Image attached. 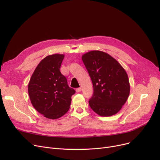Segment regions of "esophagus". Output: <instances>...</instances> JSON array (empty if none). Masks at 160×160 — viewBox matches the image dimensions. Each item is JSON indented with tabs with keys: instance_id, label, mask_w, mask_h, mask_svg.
I'll use <instances>...</instances> for the list:
<instances>
[{
	"instance_id": "obj_1",
	"label": "esophagus",
	"mask_w": 160,
	"mask_h": 160,
	"mask_svg": "<svg viewBox=\"0 0 160 160\" xmlns=\"http://www.w3.org/2000/svg\"><path fill=\"white\" fill-rule=\"evenodd\" d=\"M82 90L81 88H77L76 89V91H77V93H79V92H80Z\"/></svg>"
}]
</instances>
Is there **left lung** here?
<instances>
[{
	"label": "left lung",
	"instance_id": "8db88e82",
	"mask_svg": "<svg viewBox=\"0 0 160 160\" xmlns=\"http://www.w3.org/2000/svg\"><path fill=\"white\" fill-rule=\"evenodd\" d=\"M82 59L93 83V94L89 100L91 108L100 116L116 114L130 94L127 72L115 59L99 50L86 53Z\"/></svg>",
	"mask_w": 160,
	"mask_h": 160
}]
</instances>
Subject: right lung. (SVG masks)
<instances>
[{
	"label": "right lung",
	"mask_w": 160,
	"mask_h": 160,
	"mask_svg": "<svg viewBox=\"0 0 160 160\" xmlns=\"http://www.w3.org/2000/svg\"><path fill=\"white\" fill-rule=\"evenodd\" d=\"M63 58V54H58L45 57L37 66L28 83L32 104L48 119H58L68 112L71 97L75 93L60 72Z\"/></svg>",
	"instance_id": "obj_1"
}]
</instances>
